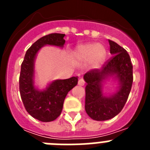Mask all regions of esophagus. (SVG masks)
Segmentation results:
<instances>
[{
  "mask_svg": "<svg viewBox=\"0 0 150 150\" xmlns=\"http://www.w3.org/2000/svg\"><path fill=\"white\" fill-rule=\"evenodd\" d=\"M78 85H79V86H84V85H85V80L83 79V78H80V79H79V81H78Z\"/></svg>",
  "mask_w": 150,
  "mask_h": 150,
  "instance_id": "34e87169",
  "label": "esophagus"
}]
</instances>
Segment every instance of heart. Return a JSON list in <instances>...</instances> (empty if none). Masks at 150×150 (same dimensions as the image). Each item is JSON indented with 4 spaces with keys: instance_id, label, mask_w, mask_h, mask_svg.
<instances>
[{
    "instance_id": "heart-1",
    "label": "heart",
    "mask_w": 150,
    "mask_h": 150,
    "mask_svg": "<svg viewBox=\"0 0 150 150\" xmlns=\"http://www.w3.org/2000/svg\"><path fill=\"white\" fill-rule=\"evenodd\" d=\"M76 55L81 61L90 59L94 67H98L104 62L106 56V50L101 45L97 43H88L79 46L76 50Z\"/></svg>"
}]
</instances>
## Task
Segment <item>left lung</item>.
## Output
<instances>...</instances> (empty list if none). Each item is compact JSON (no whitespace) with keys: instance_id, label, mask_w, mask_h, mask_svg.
<instances>
[{"instance_id":"obj_1","label":"left lung","mask_w":150,"mask_h":150,"mask_svg":"<svg viewBox=\"0 0 150 150\" xmlns=\"http://www.w3.org/2000/svg\"><path fill=\"white\" fill-rule=\"evenodd\" d=\"M112 56L100 69H92L84 75L86 86L85 110L92 120L104 121L119 114L128 100L133 83V65L127 51L109 40ZM115 75L120 80V88L112 96L102 94L101 82L108 76Z\"/></svg>"}]
</instances>
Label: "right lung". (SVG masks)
Returning a JSON list of instances; mask_svg holds the SVG:
<instances>
[{
  "mask_svg": "<svg viewBox=\"0 0 150 150\" xmlns=\"http://www.w3.org/2000/svg\"><path fill=\"white\" fill-rule=\"evenodd\" d=\"M64 36V34L53 33L40 38L27 50L21 65V98L26 111L41 122L53 121L60 116L66 95L78 83V78L73 76L67 79L55 80L43 91L36 89L34 86V60L36 54L44 45L62 47L65 43Z\"/></svg>",
  "mask_w": 150,
  "mask_h": 150,
  "instance_id": "right-lung-1",
  "label": "right lung"
}]
</instances>
